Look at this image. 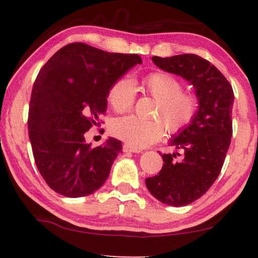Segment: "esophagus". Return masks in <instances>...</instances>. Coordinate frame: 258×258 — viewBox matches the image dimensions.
<instances>
[{"mask_svg":"<svg viewBox=\"0 0 258 258\" xmlns=\"http://www.w3.org/2000/svg\"><path fill=\"white\" fill-rule=\"evenodd\" d=\"M123 151H124V153H140L141 150L135 149V148L130 147L128 144H124V146H123Z\"/></svg>","mask_w":258,"mask_h":258,"instance_id":"34e87169","label":"esophagus"}]
</instances>
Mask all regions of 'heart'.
Listing matches in <instances>:
<instances>
[{
	"mask_svg": "<svg viewBox=\"0 0 258 258\" xmlns=\"http://www.w3.org/2000/svg\"><path fill=\"white\" fill-rule=\"evenodd\" d=\"M142 87L157 101L154 116L160 119H142L136 116L116 118L110 132L128 146L141 149L160 141L164 135V126L169 134H178L191 124L199 111V98L183 93V84L170 74L155 72L147 75ZM136 98V89L129 79H119L108 93V102L116 112L132 109Z\"/></svg>",
	"mask_w": 258,
	"mask_h": 258,
	"instance_id": "obj_1",
	"label": "heart"
}]
</instances>
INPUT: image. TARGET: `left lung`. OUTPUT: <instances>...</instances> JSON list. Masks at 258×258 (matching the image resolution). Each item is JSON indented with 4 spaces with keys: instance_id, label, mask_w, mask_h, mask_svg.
Instances as JSON below:
<instances>
[{
    "instance_id": "obj_1",
    "label": "left lung",
    "mask_w": 258,
    "mask_h": 258,
    "mask_svg": "<svg viewBox=\"0 0 258 258\" xmlns=\"http://www.w3.org/2000/svg\"><path fill=\"white\" fill-rule=\"evenodd\" d=\"M153 62L165 72L189 81L199 98V111L191 124L170 140L181 150L162 154L163 167L146 178L151 195L172 207H184L206 194L220 175L232 136L231 84L209 61L195 54L171 57L154 56Z\"/></svg>"
}]
</instances>
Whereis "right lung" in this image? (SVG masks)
I'll return each instance as SVG.
<instances>
[{"instance_id":"right-lung-1","label":"right lung","mask_w":258,"mask_h":258,"mask_svg":"<svg viewBox=\"0 0 258 258\" xmlns=\"http://www.w3.org/2000/svg\"><path fill=\"white\" fill-rule=\"evenodd\" d=\"M142 59L86 43L67 44L40 70L31 91L28 129L38 171L54 191L87 196L100 189L122 151L109 137L91 148L84 134L107 110L110 87Z\"/></svg>"}]
</instances>
